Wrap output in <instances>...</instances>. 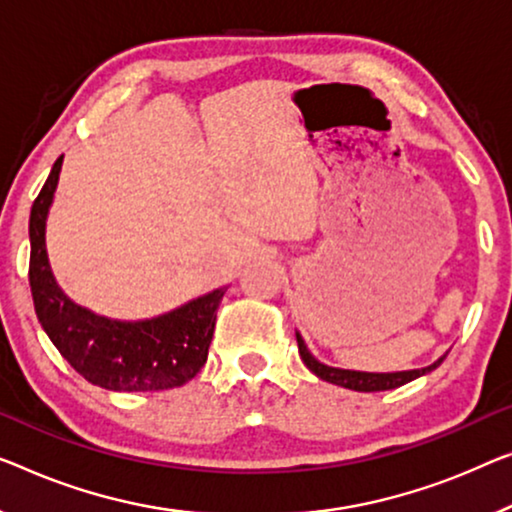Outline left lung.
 <instances>
[{"label":"left lung","instance_id":"1","mask_svg":"<svg viewBox=\"0 0 512 512\" xmlns=\"http://www.w3.org/2000/svg\"><path fill=\"white\" fill-rule=\"evenodd\" d=\"M296 342H299L301 361H303L305 365H308L310 372H315V375H317L319 379L331 381V384H335V386L349 388V391H361V393L391 391V388L404 386V384H409V381H414V379H418V377L427 375V372H432L441 361H444V358H439V361H434L432 365H427V368H421V370H404V372H358V370H340V368H331V365L319 363L317 358L308 352V347H305L301 333H296Z\"/></svg>","mask_w":512,"mask_h":512}]
</instances>
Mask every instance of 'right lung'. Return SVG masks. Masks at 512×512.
Instances as JSON below:
<instances>
[{
    "label": "right lung",
    "mask_w": 512,
    "mask_h": 512,
    "mask_svg": "<svg viewBox=\"0 0 512 512\" xmlns=\"http://www.w3.org/2000/svg\"><path fill=\"white\" fill-rule=\"evenodd\" d=\"M59 156L29 216V287L36 317L78 375L108 391H165L183 386L207 363L216 310L227 287L142 322H117L61 292L45 250V218L61 172Z\"/></svg>",
    "instance_id": "obj_1"
}]
</instances>
